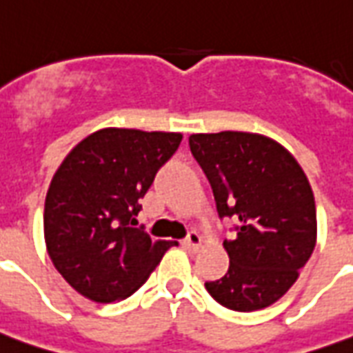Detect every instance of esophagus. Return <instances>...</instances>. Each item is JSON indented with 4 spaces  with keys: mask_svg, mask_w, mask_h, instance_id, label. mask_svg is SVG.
Here are the masks:
<instances>
[{
    "mask_svg": "<svg viewBox=\"0 0 353 353\" xmlns=\"http://www.w3.org/2000/svg\"><path fill=\"white\" fill-rule=\"evenodd\" d=\"M183 245L187 247V249H190V251H199L201 249V245H203V240H201V236L198 234L196 231H192L190 234L187 236V240L183 241Z\"/></svg>",
    "mask_w": 353,
    "mask_h": 353,
    "instance_id": "1",
    "label": "esophagus"
}]
</instances>
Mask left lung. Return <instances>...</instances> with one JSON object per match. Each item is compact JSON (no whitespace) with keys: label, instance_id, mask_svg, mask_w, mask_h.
<instances>
[{"label":"left lung","instance_id":"left-lung-1","mask_svg":"<svg viewBox=\"0 0 353 353\" xmlns=\"http://www.w3.org/2000/svg\"><path fill=\"white\" fill-rule=\"evenodd\" d=\"M192 155L207 174L218 214L238 220L223 241L229 271L205 288L234 312L271 306L295 284L317 243L312 185L290 150L262 133H192Z\"/></svg>","mask_w":353,"mask_h":353}]
</instances>
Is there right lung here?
<instances>
[{"mask_svg": "<svg viewBox=\"0 0 353 353\" xmlns=\"http://www.w3.org/2000/svg\"><path fill=\"white\" fill-rule=\"evenodd\" d=\"M181 139L177 132L102 128L58 166L46 196L43 236L52 265L82 296L126 299L174 245L132 225L139 199Z\"/></svg>", "mask_w": 353, "mask_h": 353, "instance_id": "add662e5", "label": "right lung"}]
</instances>
